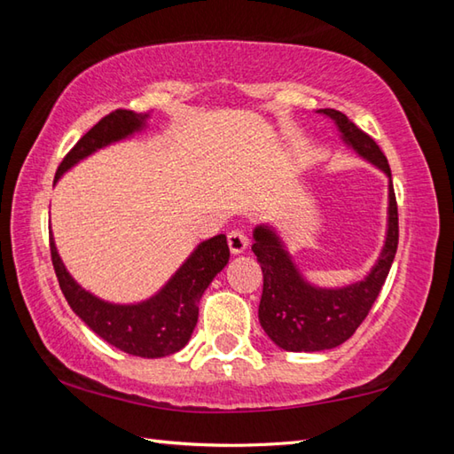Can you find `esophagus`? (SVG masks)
I'll use <instances>...</instances> for the list:
<instances>
[{"instance_id": "34e87169", "label": "esophagus", "mask_w": 454, "mask_h": 454, "mask_svg": "<svg viewBox=\"0 0 454 454\" xmlns=\"http://www.w3.org/2000/svg\"><path fill=\"white\" fill-rule=\"evenodd\" d=\"M228 246L232 254H242V252L248 248V236H246L242 230L236 228L232 232H228Z\"/></svg>"}]
</instances>
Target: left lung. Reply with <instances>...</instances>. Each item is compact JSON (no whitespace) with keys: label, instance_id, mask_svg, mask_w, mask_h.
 Here are the masks:
<instances>
[{"label":"left lung","instance_id":"1","mask_svg":"<svg viewBox=\"0 0 454 454\" xmlns=\"http://www.w3.org/2000/svg\"><path fill=\"white\" fill-rule=\"evenodd\" d=\"M318 114L334 121L347 148L388 178L387 236L379 258L363 280L338 288H322L304 278L274 226L258 224L254 228L252 252L264 274L258 306L260 326L276 347L290 352H320L347 342L372 309L398 246L396 198L384 153L372 137L358 129L342 112L326 107Z\"/></svg>","mask_w":454,"mask_h":454}]
</instances>
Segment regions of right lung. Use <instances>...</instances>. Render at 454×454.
Instances as JSON below:
<instances>
[{
    "label": "right lung",
    "mask_w": 454,
    "mask_h": 454,
    "mask_svg": "<svg viewBox=\"0 0 454 454\" xmlns=\"http://www.w3.org/2000/svg\"><path fill=\"white\" fill-rule=\"evenodd\" d=\"M148 118L150 114L116 110L99 120L61 160L53 184L91 153L142 132L148 128ZM50 250L59 288L83 325L112 347L142 358L170 356L186 347L198 322L200 298L216 274L224 270L230 258L224 234L208 238L192 250V254L156 294L142 302L116 304L102 301L74 280L61 262L51 232Z\"/></svg>",
    "instance_id": "obj_1"
}]
</instances>
